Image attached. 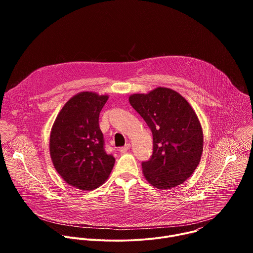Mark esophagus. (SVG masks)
Returning <instances> with one entry per match:
<instances>
[{
	"mask_svg": "<svg viewBox=\"0 0 253 253\" xmlns=\"http://www.w3.org/2000/svg\"><path fill=\"white\" fill-rule=\"evenodd\" d=\"M130 147H131V144H130V143H127V144H125L124 147H121V148L119 149V151H120L121 153H125V152H127V151L130 149Z\"/></svg>",
	"mask_w": 253,
	"mask_h": 253,
	"instance_id": "34e87169",
	"label": "esophagus"
}]
</instances>
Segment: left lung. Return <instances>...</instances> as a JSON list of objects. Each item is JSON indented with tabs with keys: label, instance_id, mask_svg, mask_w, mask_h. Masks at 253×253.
Returning <instances> with one entry per match:
<instances>
[{
	"label": "left lung",
	"instance_id": "8db88e82",
	"mask_svg": "<svg viewBox=\"0 0 253 253\" xmlns=\"http://www.w3.org/2000/svg\"><path fill=\"white\" fill-rule=\"evenodd\" d=\"M129 102L153 135L152 157L142 163L144 177L162 190L182 184L203 152L202 127L193 108L178 92L165 87L132 94Z\"/></svg>",
	"mask_w": 253,
	"mask_h": 253
}]
</instances>
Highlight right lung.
<instances>
[{
	"mask_svg": "<svg viewBox=\"0 0 253 253\" xmlns=\"http://www.w3.org/2000/svg\"><path fill=\"white\" fill-rule=\"evenodd\" d=\"M109 96L92 91L70 98L51 129L50 156L64 181L81 190H94L105 183L115 158L104 150L99 114Z\"/></svg>",
	"mask_w": 253,
	"mask_h": 253,
	"instance_id": "right-lung-1",
	"label": "right lung"
}]
</instances>
